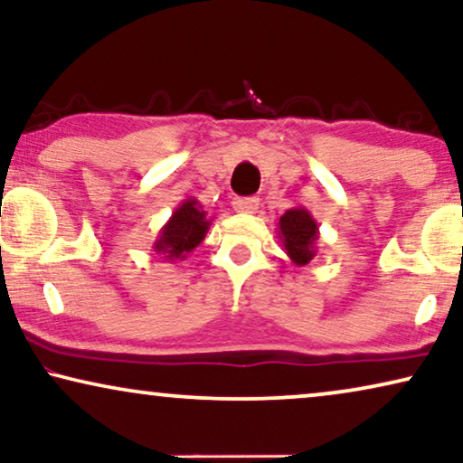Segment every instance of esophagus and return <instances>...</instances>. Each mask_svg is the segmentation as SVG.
<instances>
[{
    "instance_id": "34e87169",
    "label": "esophagus",
    "mask_w": 463,
    "mask_h": 463,
    "mask_svg": "<svg viewBox=\"0 0 463 463\" xmlns=\"http://www.w3.org/2000/svg\"><path fill=\"white\" fill-rule=\"evenodd\" d=\"M232 204H233V211L252 214V213H257L259 200L257 198H233Z\"/></svg>"
}]
</instances>
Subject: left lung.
Listing matches in <instances>:
<instances>
[{
	"label": "left lung",
	"mask_w": 463,
	"mask_h": 463,
	"mask_svg": "<svg viewBox=\"0 0 463 463\" xmlns=\"http://www.w3.org/2000/svg\"><path fill=\"white\" fill-rule=\"evenodd\" d=\"M278 236L295 265H307L318 252L320 230L306 206H293L278 221Z\"/></svg>",
	"instance_id": "left-lung-1"
}]
</instances>
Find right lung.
Returning a JSON list of instances; mask_svg holds the SVG:
<instances>
[{"mask_svg": "<svg viewBox=\"0 0 463 463\" xmlns=\"http://www.w3.org/2000/svg\"><path fill=\"white\" fill-rule=\"evenodd\" d=\"M213 219L195 198L183 200L157 233L151 249L162 261H185V257L206 238Z\"/></svg>", "mask_w": 463, "mask_h": 463, "instance_id": "1", "label": "right lung"}]
</instances>
